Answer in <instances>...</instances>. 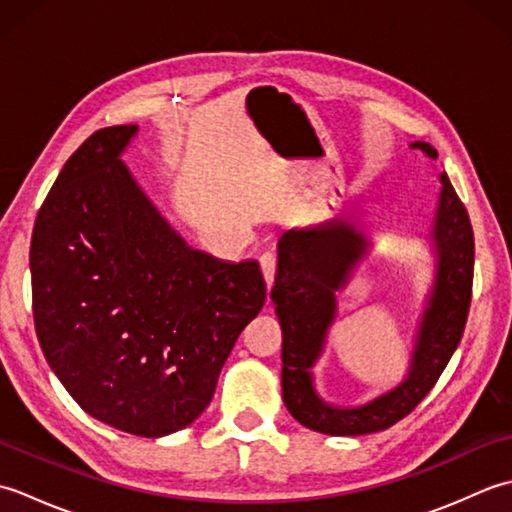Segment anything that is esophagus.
Returning <instances> with one entry per match:
<instances>
[{"instance_id":"obj_1","label":"esophagus","mask_w":512,"mask_h":512,"mask_svg":"<svg viewBox=\"0 0 512 512\" xmlns=\"http://www.w3.org/2000/svg\"><path fill=\"white\" fill-rule=\"evenodd\" d=\"M259 266H262V273H264V279L268 288L273 286L275 281V273H277V259L273 253H264L262 257H259Z\"/></svg>"}]
</instances>
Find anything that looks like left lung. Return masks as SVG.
Wrapping results in <instances>:
<instances>
[{"instance_id": "8db88e82", "label": "left lung", "mask_w": 512, "mask_h": 512, "mask_svg": "<svg viewBox=\"0 0 512 512\" xmlns=\"http://www.w3.org/2000/svg\"><path fill=\"white\" fill-rule=\"evenodd\" d=\"M436 160L429 143H413ZM433 239L438 248V277L424 312L409 376L380 398L356 409L330 407L314 394L310 367L336 314L334 292L345 284L365 237L350 224L332 222L314 228H292L279 237L277 275L270 299L284 332L281 345V387L288 411L303 427L328 436H365L389 429L420 405L438 383L458 347L471 308L475 239L473 226L458 193L442 173Z\"/></svg>"}]
</instances>
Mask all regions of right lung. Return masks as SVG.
Segmentation results:
<instances>
[{
    "label": "right lung",
    "instance_id": "obj_1",
    "mask_svg": "<svg viewBox=\"0 0 512 512\" xmlns=\"http://www.w3.org/2000/svg\"><path fill=\"white\" fill-rule=\"evenodd\" d=\"M136 125L94 132L65 162L30 242L32 314L79 405L160 438L209 405L237 336L266 301L257 262L193 250L118 156Z\"/></svg>",
    "mask_w": 512,
    "mask_h": 512
}]
</instances>
